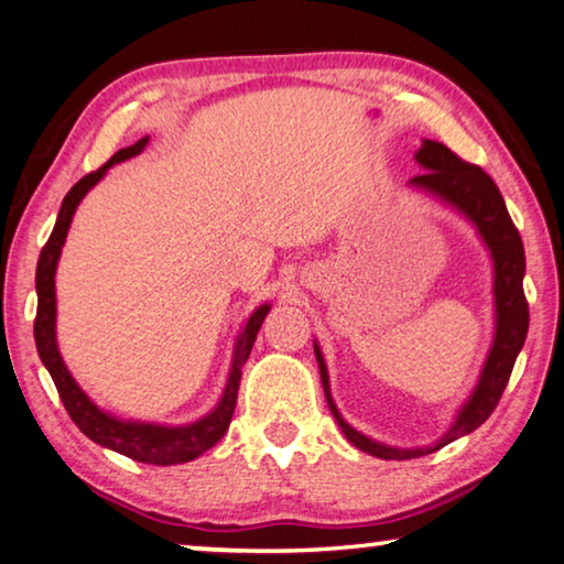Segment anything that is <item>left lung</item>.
Here are the masks:
<instances>
[{"mask_svg": "<svg viewBox=\"0 0 564 564\" xmlns=\"http://www.w3.org/2000/svg\"><path fill=\"white\" fill-rule=\"evenodd\" d=\"M415 162L423 166L425 174L413 176L408 187L425 192V195L443 202L445 207L456 209L460 217H466L474 225L478 238L489 250L494 265V339L489 355L484 359L476 388L468 394L464 405H460L448 431L438 441H433L431 445H420V448H398V445L367 438L365 433H359L357 427H351L341 417L332 398L329 369H326L322 347L314 341L326 402H329V410L336 423H339L341 433L359 451L384 460L427 456V453H435L443 445L464 438V435L474 433L478 425L486 423V417L499 405L501 392L507 388L509 375L514 369L519 351L524 347L529 329V306L524 299V246L522 238H519V230L511 223L509 209L503 205L497 184H494L491 176L481 166L464 162L448 147L431 139H423V144L415 151Z\"/></svg>", "mask_w": 564, "mask_h": 564, "instance_id": "left-lung-1", "label": "left lung"}]
</instances>
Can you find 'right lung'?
Masks as SVG:
<instances>
[{
  "mask_svg": "<svg viewBox=\"0 0 564 564\" xmlns=\"http://www.w3.org/2000/svg\"><path fill=\"white\" fill-rule=\"evenodd\" d=\"M147 144H149V137L139 139L133 147L116 151V154L108 159L100 170L83 176V180L65 195L61 213H57L55 228L50 232V240L45 242V248H42L40 260H37L35 344H37V355L42 359V365H45L50 377H53L57 392H61V400L67 410V415H70L73 423L80 427L83 435H88L90 441L104 445V448L121 453V456L141 460V464L176 466V464H187V460H195L197 456H202V453L213 448L225 433H228L230 420L235 413V402H238L242 365L248 362L258 329L260 324H263L268 311H271V304H260L253 314H250L246 326H242V332L238 334V339H235L230 375L220 394V402H217L207 415L195 420V423L159 425V423H141V420H121L111 413H106V410H100L96 402L80 390V384L73 380L70 369H67L63 362L61 349H57V332H55L57 260H61L67 230H70L73 215L75 209H78L80 199L86 197L100 180H104L111 166L141 154Z\"/></svg>",
  "mask_w": 564,
  "mask_h": 564,
  "instance_id": "add662e5",
  "label": "right lung"
}]
</instances>
